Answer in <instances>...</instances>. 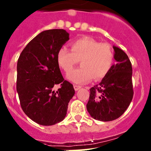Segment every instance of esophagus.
I'll return each instance as SVG.
<instances>
[{
	"instance_id": "esophagus-1",
	"label": "esophagus",
	"mask_w": 151,
	"mask_h": 151,
	"mask_svg": "<svg viewBox=\"0 0 151 151\" xmlns=\"http://www.w3.org/2000/svg\"><path fill=\"white\" fill-rule=\"evenodd\" d=\"M74 88L75 91H78L79 89H80L81 88V86H80V85H74Z\"/></svg>"
}]
</instances>
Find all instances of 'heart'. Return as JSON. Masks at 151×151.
<instances>
[{
	"mask_svg": "<svg viewBox=\"0 0 151 151\" xmlns=\"http://www.w3.org/2000/svg\"><path fill=\"white\" fill-rule=\"evenodd\" d=\"M70 50L60 47L57 52L59 66L69 73L80 61L81 67L68 75V79L78 84L104 78L112 68L114 53L107 43H100L90 37H81L70 43Z\"/></svg>",
	"mask_w": 151,
	"mask_h": 151,
	"instance_id": "heart-1",
	"label": "heart"
}]
</instances>
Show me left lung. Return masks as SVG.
I'll return each instance as SVG.
<instances>
[{
	"instance_id": "1",
	"label": "left lung",
	"mask_w": 151,
	"mask_h": 151,
	"mask_svg": "<svg viewBox=\"0 0 151 151\" xmlns=\"http://www.w3.org/2000/svg\"><path fill=\"white\" fill-rule=\"evenodd\" d=\"M114 58L117 63L99 84L90 89L87 110L94 119L111 121L124 113L133 99L132 63L127 55L117 47Z\"/></svg>"
}]
</instances>
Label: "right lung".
<instances>
[{"label":"right lung","instance_id":"1","mask_svg":"<svg viewBox=\"0 0 151 151\" xmlns=\"http://www.w3.org/2000/svg\"><path fill=\"white\" fill-rule=\"evenodd\" d=\"M69 39L63 29L42 32L24 48L17 61V91L21 107L32 121L43 126L60 122L74 95L73 85L63 79L58 50ZM61 85L57 91L55 84Z\"/></svg>","mask_w":151,"mask_h":151}]
</instances>
